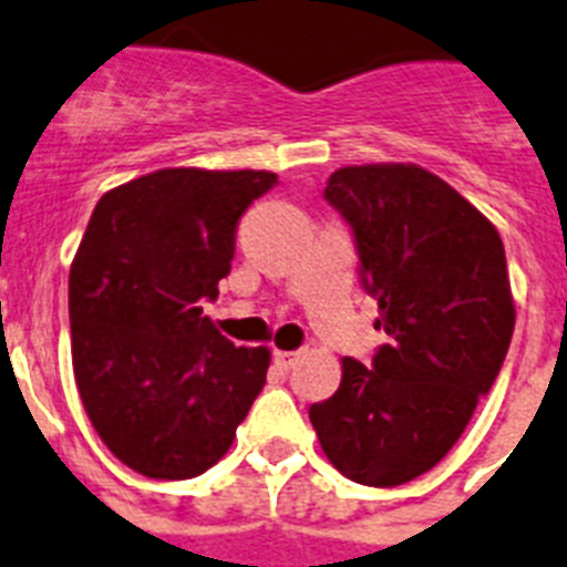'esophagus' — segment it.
Wrapping results in <instances>:
<instances>
[{"label":"esophagus","instance_id":"1","mask_svg":"<svg viewBox=\"0 0 567 567\" xmlns=\"http://www.w3.org/2000/svg\"><path fill=\"white\" fill-rule=\"evenodd\" d=\"M272 360L280 372H289V369H295V363L300 360V352H275Z\"/></svg>","mask_w":567,"mask_h":567}]
</instances>
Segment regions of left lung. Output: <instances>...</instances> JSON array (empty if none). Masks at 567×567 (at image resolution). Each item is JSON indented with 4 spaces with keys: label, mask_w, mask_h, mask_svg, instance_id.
<instances>
[{
    "label": "left lung",
    "mask_w": 567,
    "mask_h": 567,
    "mask_svg": "<svg viewBox=\"0 0 567 567\" xmlns=\"http://www.w3.org/2000/svg\"><path fill=\"white\" fill-rule=\"evenodd\" d=\"M323 198L352 227L389 343L372 365L343 358L338 392L309 420L343 477L392 488L449 454L503 369L517 318L505 249L474 204L417 164L340 167Z\"/></svg>",
    "instance_id": "obj_1"
}]
</instances>
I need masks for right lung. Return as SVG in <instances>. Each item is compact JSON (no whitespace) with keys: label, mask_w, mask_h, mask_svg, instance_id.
<instances>
[{"label":"right lung","mask_w":567,"mask_h":567,"mask_svg":"<svg viewBox=\"0 0 567 567\" xmlns=\"http://www.w3.org/2000/svg\"><path fill=\"white\" fill-rule=\"evenodd\" d=\"M267 169L169 167L99 198L70 267L73 374L90 423L127 468L189 480L215 465L267 383V346L204 315Z\"/></svg>","instance_id":"obj_1"}]
</instances>
